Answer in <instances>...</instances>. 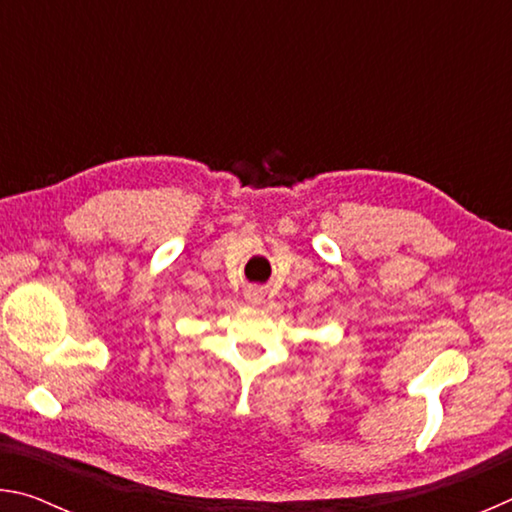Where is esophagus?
Masks as SVG:
<instances>
[{"mask_svg":"<svg viewBox=\"0 0 512 512\" xmlns=\"http://www.w3.org/2000/svg\"><path fill=\"white\" fill-rule=\"evenodd\" d=\"M246 300L250 302V305H262V300H264V296H262V289H257V287L248 289V293H246Z\"/></svg>","mask_w":512,"mask_h":512,"instance_id":"1","label":"esophagus"}]
</instances>
